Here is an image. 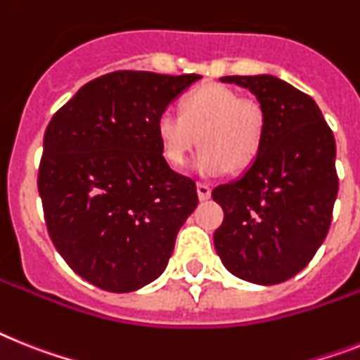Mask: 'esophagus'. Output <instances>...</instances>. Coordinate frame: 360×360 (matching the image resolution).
Here are the masks:
<instances>
[{
    "label": "esophagus",
    "instance_id": "obj_1",
    "mask_svg": "<svg viewBox=\"0 0 360 360\" xmlns=\"http://www.w3.org/2000/svg\"><path fill=\"white\" fill-rule=\"evenodd\" d=\"M210 194H212V188H210L207 183H198V195L201 201H205V199L210 198Z\"/></svg>",
    "mask_w": 360,
    "mask_h": 360
}]
</instances>
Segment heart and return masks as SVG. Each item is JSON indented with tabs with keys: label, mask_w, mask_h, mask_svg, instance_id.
<instances>
[{
	"label": "heart",
	"mask_w": 360,
	"mask_h": 360,
	"mask_svg": "<svg viewBox=\"0 0 360 360\" xmlns=\"http://www.w3.org/2000/svg\"><path fill=\"white\" fill-rule=\"evenodd\" d=\"M155 134L165 161L183 166L201 144L195 170L214 177L226 170L243 172L255 165L267 134L264 108L221 84H203L186 93L179 115H159Z\"/></svg>",
	"instance_id": "1"
}]
</instances>
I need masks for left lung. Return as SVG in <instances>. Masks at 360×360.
<instances>
[{
  "label": "left lung",
  "instance_id": "obj_1",
  "mask_svg": "<svg viewBox=\"0 0 360 360\" xmlns=\"http://www.w3.org/2000/svg\"><path fill=\"white\" fill-rule=\"evenodd\" d=\"M264 108L262 153L240 179L212 190L225 219L214 245L226 271L274 285L306 267L326 240L339 192L335 137L306 93L271 75L223 77Z\"/></svg>",
  "mask_w": 360,
  "mask_h": 360
}]
</instances>
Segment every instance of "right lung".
Listing matches in <instances>:
<instances>
[{
  "label": "right lung",
  "instance_id": "obj_1",
  "mask_svg": "<svg viewBox=\"0 0 360 360\" xmlns=\"http://www.w3.org/2000/svg\"><path fill=\"white\" fill-rule=\"evenodd\" d=\"M199 75L113 71L49 120L38 192L51 241L84 280L111 292L162 274L198 207L195 181L165 161L155 124Z\"/></svg>",
  "mask_w": 360,
  "mask_h": 360
}]
</instances>
